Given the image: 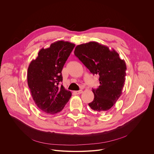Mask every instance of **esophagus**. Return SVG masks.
Returning <instances> with one entry per match:
<instances>
[{
  "instance_id": "esophagus-1",
  "label": "esophagus",
  "mask_w": 154,
  "mask_h": 154,
  "mask_svg": "<svg viewBox=\"0 0 154 154\" xmlns=\"http://www.w3.org/2000/svg\"><path fill=\"white\" fill-rule=\"evenodd\" d=\"M75 92L77 94H82V93L83 92V91H82V90H79V91H75Z\"/></svg>"
}]
</instances>
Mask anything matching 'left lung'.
Returning a JSON list of instances; mask_svg holds the SVG:
<instances>
[{"mask_svg": "<svg viewBox=\"0 0 154 154\" xmlns=\"http://www.w3.org/2000/svg\"><path fill=\"white\" fill-rule=\"evenodd\" d=\"M74 54L92 74L99 75L100 86L92 89L94 98L88 105L94 111L107 112L122 94L126 75L125 60L114 49L96 42L77 45Z\"/></svg>", "mask_w": 154, "mask_h": 154, "instance_id": "1", "label": "left lung"}]
</instances>
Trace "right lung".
Instances as JSON below:
<instances>
[{"instance_id":"add662e5","label":"right lung","mask_w":154,"mask_h":154,"mask_svg":"<svg viewBox=\"0 0 154 154\" xmlns=\"http://www.w3.org/2000/svg\"><path fill=\"white\" fill-rule=\"evenodd\" d=\"M74 46L69 42H55L48 48H42L28 66L27 81L32 97L46 114L62 111L71 97V91L59 83L63 80V67Z\"/></svg>"}]
</instances>
